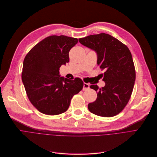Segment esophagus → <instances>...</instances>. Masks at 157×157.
Here are the masks:
<instances>
[{
	"mask_svg": "<svg viewBox=\"0 0 157 157\" xmlns=\"http://www.w3.org/2000/svg\"><path fill=\"white\" fill-rule=\"evenodd\" d=\"M90 88V85L88 84V83H85L84 82V84H83V91L85 90H88Z\"/></svg>",
	"mask_w": 157,
	"mask_h": 157,
	"instance_id": "1",
	"label": "esophagus"
}]
</instances>
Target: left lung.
Instances as JSON below:
<instances>
[{"label": "left lung", "mask_w": 157, "mask_h": 157, "mask_svg": "<svg viewBox=\"0 0 157 157\" xmlns=\"http://www.w3.org/2000/svg\"><path fill=\"white\" fill-rule=\"evenodd\" d=\"M81 44L95 51L97 64L105 71L103 81L105 85L95 90L97 98L88 104L89 110L101 117H113L127 105L134 85L136 72L131 52L126 45L106 33L92 35L79 39Z\"/></svg>", "instance_id": "left-lung-1"}]
</instances>
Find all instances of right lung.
<instances>
[{
	"label": "right lung",
	"instance_id": "obj_1",
	"mask_svg": "<svg viewBox=\"0 0 157 157\" xmlns=\"http://www.w3.org/2000/svg\"><path fill=\"white\" fill-rule=\"evenodd\" d=\"M78 41L64 35L50 36L26 56L22 81L29 101L40 112L54 116L66 112L72 97L82 89L80 78L71 80L59 75L60 66L69 62V52Z\"/></svg>",
	"mask_w": 157,
	"mask_h": 157
}]
</instances>
